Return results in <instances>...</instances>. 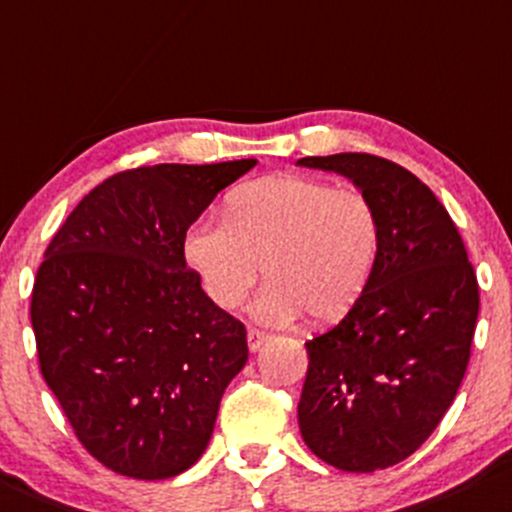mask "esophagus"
<instances>
[{"label":"esophagus","mask_w":512,"mask_h":512,"mask_svg":"<svg viewBox=\"0 0 512 512\" xmlns=\"http://www.w3.org/2000/svg\"><path fill=\"white\" fill-rule=\"evenodd\" d=\"M246 338H249V350H251V353H256V350H261L268 341H271V336H268V333H263V331H258V329L246 331Z\"/></svg>","instance_id":"esophagus-1"}]
</instances>
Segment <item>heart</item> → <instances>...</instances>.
<instances>
[{"mask_svg":"<svg viewBox=\"0 0 512 512\" xmlns=\"http://www.w3.org/2000/svg\"><path fill=\"white\" fill-rule=\"evenodd\" d=\"M222 220L200 217L183 232V261L210 302L234 309L261 273L271 280L256 317L341 321L365 295L382 251L372 198L312 176L278 174L227 195Z\"/></svg>","mask_w":512,"mask_h":512,"instance_id":"heart-1","label":"heart"}]
</instances>
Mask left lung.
<instances>
[{
  "mask_svg": "<svg viewBox=\"0 0 512 512\" xmlns=\"http://www.w3.org/2000/svg\"><path fill=\"white\" fill-rule=\"evenodd\" d=\"M372 198L382 251L360 302L307 341L297 421L319 459L370 474L401 462L438 428L469 363L479 285L455 222L423 181L375 154L304 157Z\"/></svg>",
  "mask_w": 512,
  "mask_h": 512,
  "instance_id": "left-lung-1",
  "label": "left lung"
}]
</instances>
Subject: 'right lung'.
Instances as JSON below:
<instances>
[{
	"label": "right lung",
	"mask_w": 512,
	"mask_h": 512,
	"mask_svg": "<svg viewBox=\"0 0 512 512\" xmlns=\"http://www.w3.org/2000/svg\"><path fill=\"white\" fill-rule=\"evenodd\" d=\"M256 159L157 164L96 186L57 229L31 300L40 372L103 467L171 479L198 462L246 329L183 261L186 227Z\"/></svg>",
	"instance_id": "1"
}]
</instances>
